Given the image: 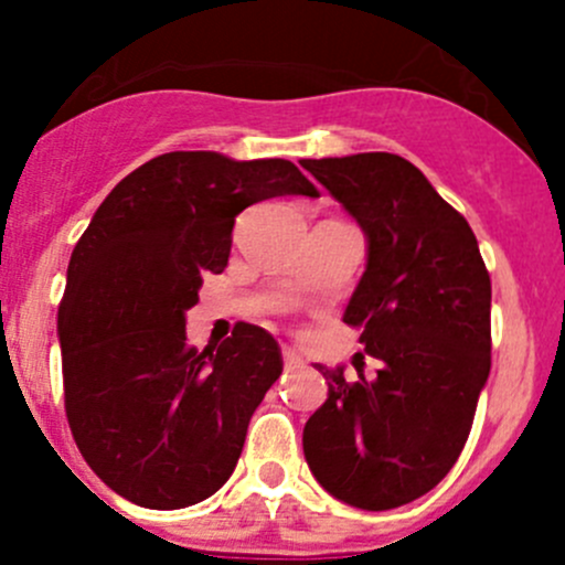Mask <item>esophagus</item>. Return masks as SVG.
<instances>
[{"instance_id": "34e87169", "label": "esophagus", "mask_w": 565, "mask_h": 565, "mask_svg": "<svg viewBox=\"0 0 565 565\" xmlns=\"http://www.w3.org/2000/svg\"><path fill=\"white\" fill-rule=\"evenodd\" d=\"M281 355H284V363H287V366H300V355H298V350H295V347L284 344Z\"/></svg>"}]
</instances>
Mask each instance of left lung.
I'll use <instances>...</instances> for the list:
<instances>
[{
    "mask_svg": "<svg viewBox=\"0 0 565 565\" xmlns=\"http://www.w3.org/2000/svg\"><path fill=\"white\" fill-rule=\"evenodd\" d=\"M300 163L366 235L344 322L380 363L374 380L315 363L328 398L306 420L303 454L341 503L398 509L448 476L470 435L492 366V281L465 215L402 156Z\"/></svg>",
    "mask_w": 565,
    "mask_h": 565,
    "instance_id": "left-lung-1",
    "label": "left lung"
}]
</instances>
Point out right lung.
Listing matches in <instances>:
<instances>
[{"label":"right lung","mask_w":565,"mask_h":565,"mask_svg":"<svg viewBox=\"0 0 565 565\" xmlns=\"http://www.w3.org/2000/svg\"><path fill=\"white\" fill-rule=\"evenodd\" d=\"M273 196L317 188L284 158L167 152L117 182L73 248L56 315L67 424L130 503L172 511L218 492L281 374L278 341L256 324L202 352L185 339L202 278L230 262L235 218Z\"/></svg>","instance_id":"right-lung-1"}]
</instances>
